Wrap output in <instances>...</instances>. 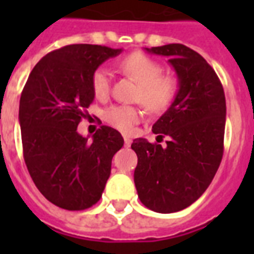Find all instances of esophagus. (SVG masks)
I'll return each mask as SVG.
<instances>
[{"instance_id": "34e87169", "label": "esophagus", "mask_w": 254, "mask_h": 254, "mask_svg": "<svg viewBox=\"0 0 254 254\" xmlns=\"http://www.w3.org/2000/svg\"><path fill=\"white\" fill-rule=\"evenodd\" d=\"M124 143H125V145H127V147H129V145L132 144V138L127 137V136H125V137H124Z\"/></svg>"}]
</instances>
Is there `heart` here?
<instances>
[{"label":"heart","mask_w":254,"mask_h":254,"mask_svg":"<svg viewBox=\"0 0 254 254\" xmlns=\"http://www.w3.org/2000/svg\"><path fill=\"white\" fill-rule=\"evenodd\" d=\"M117 66L138 83L136 99L154 114L169 110L178 94V83L173 76L162 74V65L156 60L141 52H134L122 57ZM94 95L98 99H106L110 94L111 73L105 66H99L91 77ZM143 113L136 106L113 105L106 109L105 121L118 130L129 133L141 120Z\"/></svg>","instance_id":"heart-1"}]
</instances>
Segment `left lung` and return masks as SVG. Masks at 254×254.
I'll return each instance as SVG.
<instances>
[{
  "label": "left lung",
  "mask_w": 254,
  "mask_h": 254,
  "mask_svg": "<svg viewBox=\"0 0 254 254\" xmlns=\"http://www.w3.org/2000/svg\"><path fill=\"white\" fill-rule=\"evenodd\" d=\"M145 50L169 57L180 89L152 127L158 137L170 136L167 147L145 138L133 140L137 155L134 185L145 207L171 213L196 201L218 171L223 156L226 98L218 74L194 50L181 43Z\"/></svg>",
  "instance_id": "1"
}]
</instances>
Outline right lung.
<instances>
[{
  "instance_id": "1",
  "label": "right lung",
  "mask_w": 254,
  "mask_h": 254,
  "mask_svg": "<svg viewBox=\"0 0 254 254\" xmlns=\"http://www.w3.org/2000/svg\"><path fill=\"white\" fill-rule=\"evenodd\" d=\"M120 53L99 45L61 47L36 64L21 92L19 121L28 173L49 201L67 211L99 201L111 159L124 145L121 133L106 125L92 141L77 133L95 98L92 73Z\"/></svg>"
}]
</instances>
